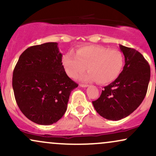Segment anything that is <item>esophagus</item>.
Instances as JSON below:
<instances>
[{
  "label": "esophagus",
  "mask_w": 156,
  "mask_h": 156,
  "mask_svg": "<svg viewBox=\"0 0 156 156\" xmlns=\"http://www.w3.org/2000/svg\"><path fill=\"white\" fill-rule=\"evenodd\" d=\"M80 87H83V88H86V87H88L89 85H88V84L80 83Z\"/></svg>",
  "instance_id": "1"
}]
</instances>
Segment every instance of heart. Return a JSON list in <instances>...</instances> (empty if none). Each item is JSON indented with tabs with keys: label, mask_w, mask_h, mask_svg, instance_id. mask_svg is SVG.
<instances>
[{
	"label": "heart",
	"mask_w": 156,
	"mask_h": 156,
	"mask_svg": "<svg viewBox=\"0 0 156 156\" xmlns=\"http://www.w3.org/2000/svg\"><path fill=\"white\" fill-rule=\"evenodd\" d=\"M62 64L67 76L72 78L87 69L89 71L81 77L87 81L96 80L105 84L119 77L124 66V56L117 49L98 45H87L76 50V54L68 52L62 57Z\"/></svg>",
	"instance_id": "heart-1"
}]
</instances>
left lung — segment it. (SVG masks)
Returning <instances> with one entry per match:
<instances>
[{
    "instance_id": "left-lung-1",
    "label": "left lung",
    "mask_w": 156,
    "mask_h": 156,
    "mask_svg": "<svg viewBox=\"0 0 156 156\" xmlns=\"http://www.w3.org/2000/svg\"><path fill=\"white\" fill-rule=\"evenodd\" d=\"M125 66L119 77L104 87L92 104L105 119L119 120L129 116L140 105L146 95L150 79V67L139 52L119 44Z\"/></svg>"
}]
</instances>
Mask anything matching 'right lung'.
<instances>
[{
  "label": "right lung",
  "mask_w": 156,
  "mask_h": 156,
  "mask_svg": "<svg viewBox=\"0 0 156 156\" xmlns=\"http://www.w3.org/2000/svg\"><path fill=\"white\" fill-rule=\"evenodd\" d=\"M57 42L27 48L13 72L12 87L17 105L39 125L56 122L67 110L70 93L78 84L67 76Z\"/></svg>",
  "instance_id": "right-lung-1"
}]
</instances>
